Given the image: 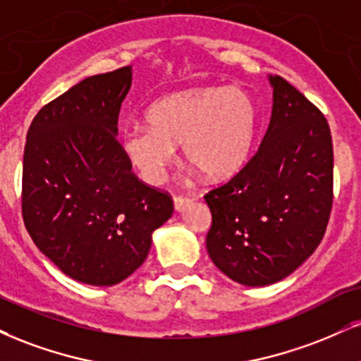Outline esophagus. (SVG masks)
<instances>
[{
	"label": "esophagus",
	"instance_id": "obj_1",
	"mask_svg": "<svg viewBox=\"0 0 361 361\" xmlns=\"http://www.w3.org/2000/svg\"><path fill=\"white\" fill-rule=\"evenodd\" d=\"M173 202H175V210L183 212L185 208L193 202V197H186V195H176V197L173 198Z\"/></svg>",
	"mask_w": 361,
	"mask_h": 361
}]
</instances>
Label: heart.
I'll use <instances>...</instances> for the list:
<instances>
[{"label": "heart", "instance_id": "heart-1", "mask_svg": "<svg viewBox=\"0 0 361 361\" xmlns=\"http://www.w3.org/2000/svg\"><path fill=\"white\" fill-rule=\"evenodd\" d=\"M147 124L123 133V151L147 183H161L181 142L185 159L210 180L240 169L254 145L259 109L240 87H197L159 99Z\"/></svg>", "mask_w": 361, "mask_h": 361}]
</instances>
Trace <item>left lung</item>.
Returning <instances> with one entry per match:
<instances>
[{"label":"left lung","mask_w":361,"mask_h":361,"mask_svg":"<svg viewBox=\"0 0 361 361\" xmlns=\"http://www.w3.org/2000/svg\"><path fill=\"white\" fill-rule=\"evenodd\" d=\"M271 123L242 169L205 195L210 259L230 279L267 286L296 271L326 232L333 141L326 117L281 75Z\"/></svg>","instance_id":"left-lung-1"}]
</instances>
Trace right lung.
<instances>
[{"label": "right lung", "mask_w": 361, "mask_h": 361, "mask_svg": "<svg viewBox=\"0 0 361 361\" xmlns=\"http://www.w3.org/2000/svg\"><path fill=\"white\" fill-rule=\"evenodd\" d=\"M131 67L80 80L33 117L21 178V215L35 245L63 274L114 286L145 262L173 198L131 171L117 117Z\"/></svg>", "instance_id": "add662e5"}]
</instances>
